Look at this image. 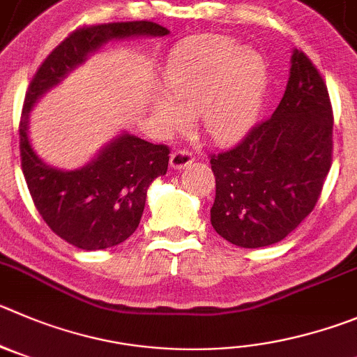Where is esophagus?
I'll use <instances>...</instances> for the list:
<instances>
[{
  "instance_id": "34e87169",
  "label": "esophagus",
  "mask_w": 357,
  "mask_h": 357,
  "mask_svg": "<svg viewBox=\"0 0 357 357\" xmlns=\"http://www.w3.org/2000/svg\"><path fill=\"white\" fill-rule=\"evenodd\" d=\"M194 162V155L186 149H178L171 155V167L172 169H185Z\"/></svg>"
}]
</instances>
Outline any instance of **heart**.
<instances>
[{
	"mask_svg": "<svg viewBox=\"0 0 357 357\" xmlns=\"http://www.w3.org/2000/svg\"><path fill=\"white\" fill-rule=\"evenodd\" d=\"M167 95L155 102L165 128H181L195 114L197 128L215 142L241 137L255 121L266 89L264 63L224 36L183 45L163 72Z\"/></svg>",
	"mask_w": 357,
	"mask_h": 357,
	"instance_id": "heart-1",
	"label": "heart"
}]
</instances>
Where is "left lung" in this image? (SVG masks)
Instances as JSON below:
<instances>
[{
    "label": "left lung",
    "instance_id": "left-lung-1",
    "mask_svg": "<svg viewBox=\"0 0 357 357\" xmlns=\"http://www.w3.org/2000/svg\"><path fill=\"white\" fill-rule=\"evenodd\" d=\"M209 163L216 181L211 225L232 245H275L314 211L333 163V109L305 52L292 54L287 89L271 118Z\"/></svg>",
    "mask_w": 357,
    "mask_h": 357
}]
</instances>
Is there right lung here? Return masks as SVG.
<instances>
[{"mask_svg":"<svg viewBox=\"0 0 357 357\" xmlns=\"http://www.w3.org/2000/svg\"><path fill=\"white\" fill-rule=\"evenodd\" d=\"M165 36L169 29L151 21L82 26L43 59L26 91L19 125L21 165L29 194L54 234L81 250L119 245L135 232L148 186L169 167V148L130 133L116 137L93 162L77 171L49 167L29 144L28 116L43 93L61 82L88 54L112 38Z\"/></svg>","mask_w":357,"mask_h":357,"instance_id":"right-lung-1","label":"right lung"}]
</instances>
